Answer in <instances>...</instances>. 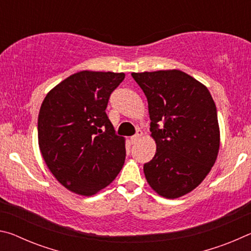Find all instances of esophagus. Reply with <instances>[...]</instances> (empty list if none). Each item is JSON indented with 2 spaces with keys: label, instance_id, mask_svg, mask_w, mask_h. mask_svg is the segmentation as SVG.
<instances>
[{
  "label": "esophagus",
  "instance_id": "obj_1",
  "mask_svg": "<svg viewBox=\"0 0 251 251\" xmlns=\"http://www.w3.org/2000/svg\"><path fill=\"white\" fill-rule=\"evenodd\" d=\"M142 136H143V131L138 129V130H137V133H136V135L131 136V137H130V141H131V143L135 144L136 142H138L139 139L142 138Z\"/></svg>",
  "mask_w": 251,
  "mask_h": 251
}]
</instances>
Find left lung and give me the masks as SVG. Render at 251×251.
Wrapping results in <instances>:
<instances>
[{
  "instance_id": "left-lung-1",
  "label": "left lung",
  "mask_w": 251,
  "mask_h": 251,
  "mask_svg": "<svg viewBox=\"0 0 251 251\" xmlns=\"http://www.w3.org/2000/svg\"><path fill=\"white\" fill-rule=\"evenodd\" d=\"M131 76L147 97L156 143L155 156L144 165L146 180L161 197L184 196L201 184L217 159L220 130L215 101L205 85L179 70Z\"/></svg>"
}]
</instances>
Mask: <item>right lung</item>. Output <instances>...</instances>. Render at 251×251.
<instances>
[{"mask_svg":"<svg viewBox=\"0 0 251 251\" xmlns=\"http://www.w3.org/2000/svg\"><path fill=\"white\" fill-rule=\"evenodd\" d=\"M124 73L80 71L46 94L37 118L42 157L72 193L95 195L124 165L125 138L115 135L105 109Z\"/></svg>","mask_w":251,"mask_h":251,"instance_id":"obj_1","label":"right lung"}]
</instances>
